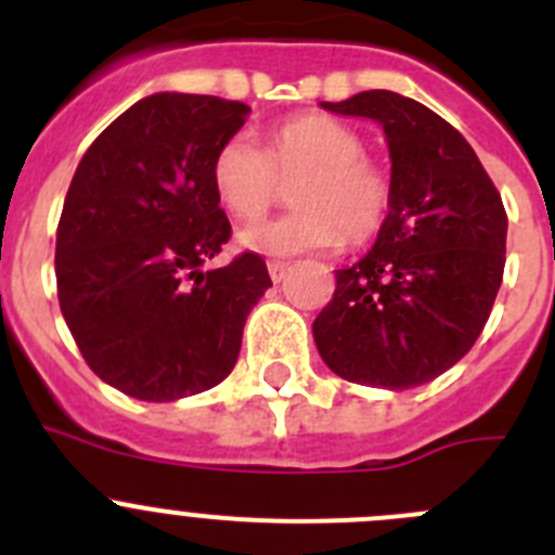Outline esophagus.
<instances>
[{
  "label": "esophagus",
  "mask_w": 555,
  "mask_h": 555,
  "mask_svg": "<svg viewBox=\"0 0 555 555\" xmlns=\"http://www.w3.org/2000/svg\"><path fill=\"white\" fill-rule=\"evenodd\" d=\"M286 272H288L286 261H269V278H272L274 283H281L283 278H286Z\"/></svg>",
  "instance_id": "34e87169"
}]
</instances>
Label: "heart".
Segmentation results:
<instances>
[{"instance_id": "1", "label": "heart", "mask_w": 555, "mask_h": 555, "mask_svg": "<svg viewBox=\"0 0 555 555\" xmlns=\"http://www.w3.org/2000/svg\"><path fill=\"white\" fill-rule=\"evenodd\" d=\"M292 183L294 208L283 217L249 222L238 244L249 253L297 255L308 249L366 242L391 208L389 171L366 155L361 132L327 116H297L267 132L263 150L235 132L210 160V185L235 219H255Z\"/></svg>"}]
</instances>
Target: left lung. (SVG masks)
Masks as SVG:
<instances>
[{"label":"left lung","mask_w":555,"mask_h":555,"mask_svg":"<svg viewBox=\"0 0 555 555\" xmlns=\"http://www.w3.org/2000/svg\"><path fill=\"white\" fill-rule=\"evenodd\" d=\"M322 107L384 127L391 208L375 247L336 272L313 341L350 384L423 386L487 325L506 267V208L467 139L430 107L395 91Z\"/></svg>","instance_id":"obj_1"}]
</instances>
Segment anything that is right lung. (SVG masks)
Here are the masks:
<instances>
[{"instance_id": "right-lung-1", "label": "right lung", "mask_w": 555, "mask_h": 555, "mask_svg": "<svg viewBox=\"0 0 555 555\" xmlns=\"http://www.w3.org/2000/svg\"><path fill=\"white\" fill-rule=\"evenodd\" d=\"M247 113L219 96H144L96 135L68 185L55 244L63 320L86 364L146 403L222 384L272 286L258 253L203 272L230 238L210 160Z\"/></svg>"}]
</instances>
